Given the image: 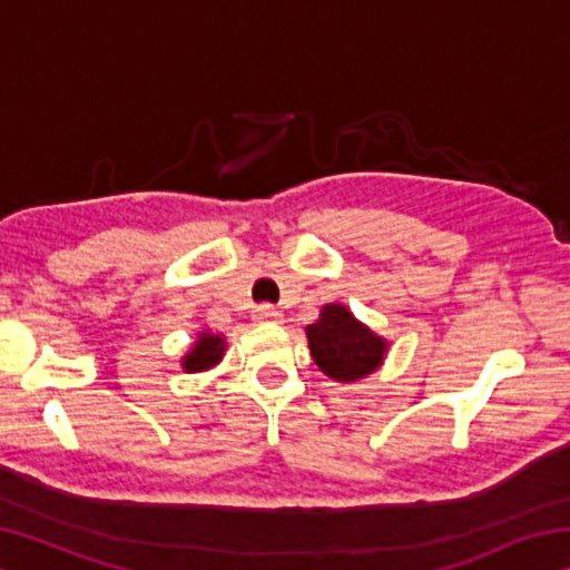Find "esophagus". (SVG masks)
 Returning <instances> with one entry per match:
<instances>
[{
  "instance_id": "1",
  "label": "esophagus",
  "mask_w": 570,
  "mask_h": 570,
  "mask_svg": "<svg viewBox=\"0 0 570 570\" xmlns=\"http://www.w3.org/2000/svg\"><path fill=\"white\" fill-rule=\"evenodd\" d=\"M254 320L258 324H276V322H282V312H276L274 306H258L254 312Z\"/></svg>"
}]
</instances>
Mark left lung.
I'll use <instances>...</instances> for the list:
<instances>
[{"label": "left lung", "mask_w": 570, "mask_h": 570, "mask_svg": "<svg viewBox=\"0 0 570 570\" xmlns=\"http://www.w3.org/2000/svg\"><path fill=\"white\" fill-rule=\"evenodd\" d=\"M314 364L326 377L342 384L366 380L384 364L390 342L372 332L344 304H324L320 320L306 326Z\"/></svg>", "instance_id": "left-lung-1"}]
</instances>
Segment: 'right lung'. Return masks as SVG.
<instances>
[{"instance_id":"obj_1","label":"right lung","mask_w":570,"mask_h":570,"mask_svg":"<svg viewBox=\"0 0 570 570\" xmlns=\"http://www.w3.org/2000/svg\"><path fill=\"white\" fill-rule=\"evenodd\" d=\"M226 346H228V342L224 334L200 330L196 334V342L190 344V350L180 356V370L188 374L214 370V366L224 360Z\"/></svg>"}]
</instances>
